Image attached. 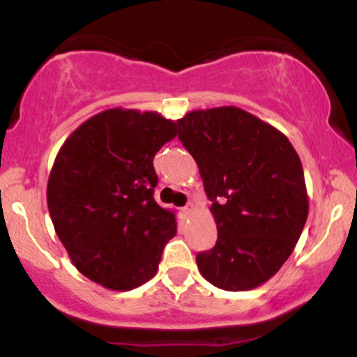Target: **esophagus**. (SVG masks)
<instances>
[{"mask_svg": "<svg viewBox=\"0 0 357 357\" xmlns=\"http://www.w3.org/2000/svg\"><path fill=\"white\" fill-rule=\"evenodd\" d=\"M192 211H195V204H192V203H188L186 206L183 208V213H184V215H191Z\"/></svg>", "mask_w": 357, "mask_h": 357, "instance_id": "1", "label": "esophagus"}]
</instances>
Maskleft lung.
<instances>
[{
	"mask_svg": "<svg viewBox=\"0 0 357 357\" xmlns=\"http://www.w3.org/2000/svg\"><path fill=\"white\" fill-rule=\"evenodd\" d=\"M178 137L199 167L216 245L196 255L218 289L240 292L265 284L296 248L309 215L304 169L285 134L247 110H191Z\"/></svg>",
	"mask_w": 357,
	"mask_h": 357,
	"instance_id": "left-lung-1",
	"label": "left lung"
}]
</instances>
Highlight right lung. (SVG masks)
I'll return each instance as SVG.
<instances>
[{"label":"right lung","mask_w":357,"mask_h":357,"mask_svg":"<svg viewBox=\"0 0 357 357\" xmlns=\"http://www.w3.org/2000/svg\"><path fill=\"white\" fill-rule=\"evenodd\" d=\"M176 134V122L158 112L109 109L56 154L47 186L53 227L77 270L105 289L151 280L176 235L174 213L153 196L154 155Z\"/></svg>","instance_id":"obj_1"}]
</instances>
